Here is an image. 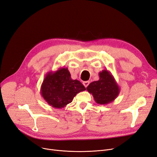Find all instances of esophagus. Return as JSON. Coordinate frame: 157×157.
Masks as SVG:
<instances>
[{
	"mask_svg": "<svg viewBox=\"0 0 157 157\" xmlns=\"http://www.w3.org/2000/svg\"><path fill=\"white\" fill-rule=\"evenodd\" d=\"M89 84H90V81H84V82H83V85H84V86H85L86 88L88 86Z\"/></svg>",
	"mask_w": 157,
	"mask_h": 157,
	"instance_id": "obj_1",
	"label": "esophagus"
}]
</instances>
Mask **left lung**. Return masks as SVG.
Instances as JSON below:
<instances>
[{
	"instance_id": "left-lung-1",
	"label": "left lung",
	"mask_w": 157,
	"mask_h": 157,
	"mask_svg": "<svg viewBox=\"0 0 157 157\" xmlns=\"http://www.w3.org/2000/svg\"><path fill=\"white\" fill-rule=\"evenodd\" d=\"M99 79L90 83L86 88L92 94L96 103L101 105L108 104L116 99L120 88L112 74L108 70L98 73Z\"/></svg>"
}]
</instances>
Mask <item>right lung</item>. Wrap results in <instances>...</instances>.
Masks as SVG:
<instances>
[{
  "mask_svg": "<svg viewBox=\"0 0 157 157\" xmlns=\"http://www.w3.org/2000/svg\"><path fill=\"white\" fill-rule=\"evenodd\" d=\"M86 88L77 79H72L67 68L48 72L40 87V94L53 108L61 109L71 103L77 94Z\"/></svg>",
  "mask_w": 157,
  "mask_h": 157,
  "instance_id": "1",
  "label": "right lung"
}]
</instances>
